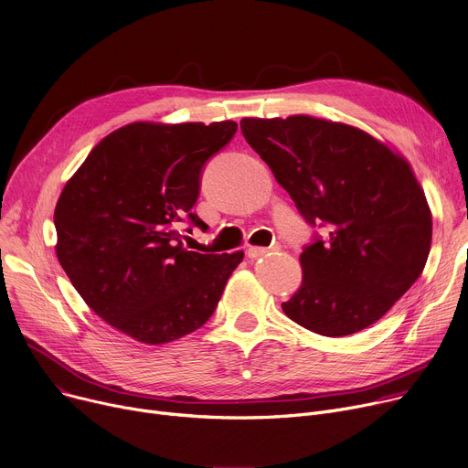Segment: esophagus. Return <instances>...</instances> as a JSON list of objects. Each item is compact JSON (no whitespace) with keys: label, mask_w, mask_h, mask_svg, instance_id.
<instances>
[{"label":"esophagus","mask_w":468,"mask_h":468,"mask_svg":"<svg viewBox=\"0 0 468 468\" xmlns=\"http://www.w3.org/2000/svg\"><path fill=\"white\" fill-rule=\"evenodd\" d=\"M269 252V248H260V246H250L246 250V256L248 258H252V260H258V258H261V256H265Z\"/></svg>","instance_id":"1"}]
</instances>
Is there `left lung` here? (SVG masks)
Masks as SVG:
<instances>
[{"label": "left lung", "instance_id": "8db88e82", "mask_svg": "<svg viewBox=\"0 0 468 468\" xmlns=\"http://www.w3.org/2000/svg\"><path fill=\"white\" fill-rule=\"evenodd\" d=\"M240 130L304 220L329 228L299 258L286 316L324 336L378 322L431 250V208L410 164L359 128L308 114L242 118Z\"/></svg>", "mask_w": 468, "mask_h": 468}]
</instances>
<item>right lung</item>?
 <instances>
[{
  "label": "right lung",
  "instance_id": "obj_1",
  "mask_svg": "<svg viewBox=\"0 0 468 468\" xmlns=\"http://www.w3.org/2000/svg\"><path fill=\"white\" fill-rule=\"evenodd\" d=\"M237 122H133L109 133L68 180L56 203V256L86 304L143 345L199 329L216 310L242 252L184 248L205 162ZM190 233V229H188Z\"/></svg>",
  "mask_w": 468,
  "mask_h": 468
}]
</instances>
